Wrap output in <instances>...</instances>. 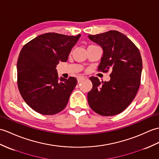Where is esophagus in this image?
<instances>
[{
	"instance_id": "1",
	"label": "esophagus",
	"mask_w": 159,
	"mask_h": 159,
	"mask_svg": "<svg viewBox=\"0 0 159 159\" xmlns=\"http://www.w3.org/2000/svg\"><path fill=\"white\" fill-rule=\"evenodd\" d=\"M85 79V77H84V76H79L78 77V79H77V80H78V83H80L81 81H83V80H84Z\"/></svg>"
}]
</instances>
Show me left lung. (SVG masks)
I'll use <instances>...</instances> for the list:
<instances>
[{"label":"left lung","mask_w":159,"mask_h":159,"mask_svg":"<svg viewBox=\"0 0 159 159\" xmlns=\"http://www.w3.org/2000/svg\"><path fill=\"white\" fill-rule=\"evenodd\" d=\"M88 38L102 48L99 70L111 71L107 82L90 77L93 87L87 94L88 103L100 115H116L126 109L137 94L142 70L141 55L134 43L118 31L89 35Z\"/></svg>","instance_id":"left-lung-1"}]
</instances>
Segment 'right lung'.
Listing matches in <instances>:
<instances>
[{
	"mask_svg": "<svg viewBox=\"0 0 159 159\" xmlns=\"http://www.w3.org/2000/svg\"><path fill=\"white\" fill-rule=\"evenodd\" d=\"M49 32L22 48L17 60V85L25 103L36 112L53 115L66 106L77 84L75 77L59 80L57 65L66 62L80 37Z\"/></svg>",
	"mask_w": 159,
	"mask_h": 159,
	"instance_id": "1",
	"label": "right lung"
}]
</instances>
